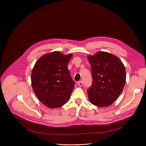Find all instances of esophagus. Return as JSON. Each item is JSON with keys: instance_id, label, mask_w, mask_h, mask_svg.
Masks as SVG:
<instances>
[{"instance_id": "obj_1", "label": "esophagus", "mask_w": 146, "mask_h": 146, "mask_svg": "<svg viewBox=\"0 0 146 146\" xmlns=\"http://www.w3.org/2000/svg\"><path fill=\"white\" fill-rule=\"evenodd\" d=\"M78 84L79 86H83V81H80L78 83Z\"/></svg>"}]
</instances>
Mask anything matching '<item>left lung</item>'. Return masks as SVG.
Here are the masks:
<instances>
[{"mask_svg": "<svg viewBox=\"0 0 146 146\" xmlns=\"http://www.w3.org/2000/svg\"><path fill=\"white\" fill-rule=\"evenodd\" d=\"M92 84L87 89L90 102L100 107L111 105L119 96L126 82V71L119 58L107 52L88 56Z\"/></svg>", "mask_w": 146, "mask_h": 146, "instance_id": "obj_1", "label": "left lung"}]
</instances>
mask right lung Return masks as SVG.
<instances>
[{"mask_svg": "<svg viewBox=\"0 0 146 146\" xmlns=\"http://www.w3.org/2000/svg\"><path fill=\"white\" fill-rule=\"evenodd\" d=\"M72 56L54 51L40 57L35 65L31 75L32 88L46 107H60L69 100L75 86L68 69Z\"/></svg>", "mask_w": 146, "mask_h": 146, "instance_id": "right-lung-1", "label": "right lung"}]
</instances>
